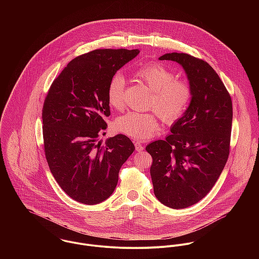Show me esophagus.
I'll return each instance as SVG.
<instances>
[{
  "mask_svg": "<svg viewBox=\"0 0 259 259\" xmlns=\"http://www.w3.org/2000/svg\"><path fill=\"white\" fill-rule=\"evenodd\" d=\"M135 143V147H136V149L138 150V151H142V150H144V145H143V143L142 142H140V141H135L134 142Z\"/></svg>",
  "mask_w": 259,
  "mask_h": 259,
  "instance_id": "esophagus-1",
  "label": "esophagus"
}]
</instances>
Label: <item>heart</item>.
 <instances>
[{
  "label": "heart",
  "mask_w": 259,
  "mask_h": 259,
  "mask_svg": "<svg viewBox=\"0 0 259 259\" xmlns=\"http://www.w3.org/2000/svg\"><path fill=\"white\" fill-rule=\"evenodd\" d=\"M134 74L151 91L149 109L153 112L128 111L115 120V128L135 139H148L159 126L158 115L167 123L183 116L191 100L192 91L188 81L176 78L175 74L161 65L154 64L140 67ZM126 80L119 73L113 74L108 85V102L114 109L124 105Z\"/></svg>",
  "instance_id": "heart-1"
}]
</instances>
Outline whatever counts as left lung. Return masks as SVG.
Returning <instances> with one entry per match:
<instances>
[{
    "label": "left lung",
    "instance_id": "8db88e82",
    "mask_svg": "<svg viewBox=\"0 0 259 259\" xmlns=\"http://www.w3.org/2000/svg\"><path fill=\"white\" fill-rule=\"evenodd\" d=\"M185 70L192 96L164 141L147 146L152 157L150 177L156 198L181 209L201 200L215 185L229 154L232 102L222 79L204 61L187 54L158 58Z\"/></svg>",
    "mask_w": 259,
    "mask_h": 259
}]
</instances>
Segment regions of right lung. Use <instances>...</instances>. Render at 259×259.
Segmentation results:
<instances>
[{"label":"right lung","mask_w":259,"mask_h":259,"mask_svg":"<svg viewBox=\"0 0 259 259\" xmlns=\"http://www.w3.org/2000/svg\"><path fill=\"white\" fill-rule=\"evenodd\" d=\"M140 54L139 50H95L74 58L53 81L41 118L45 154L62 189L74 200L98 204L109 198L121 165L135 146L124 135L99 137L111 114V76Z\"/></svg>","instance_id":"add662e5"}]
</instances>
